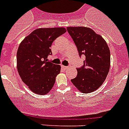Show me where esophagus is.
<instances>
[{"label": "esophagus", "mask_w": 129, "mask_h": 129, "mask_svg": "<svg viewBox=\"0 0 129 129\" xmlns=\"http://www.w3.org/2000/svg\"><path fill=\"white\" fill-rule=\"evenodd\" d=\"M61 67H62V68H63L64 70H66V69H67V68H69V67H66V66H63V65H61Z\"/></svg>", "instance_id": "esophagus-1"}]
</instances>
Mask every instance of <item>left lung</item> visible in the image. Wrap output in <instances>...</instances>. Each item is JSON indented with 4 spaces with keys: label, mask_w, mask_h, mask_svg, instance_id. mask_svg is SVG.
Returning a JSON list of instances; mask_svg holds the SVG:
<instances>
[{
    "label": "left lung",
    "mask_w": 129,
    "mask_h": 129,
    "mask_svg": "<svg viewBox=\"0 0 129 129\" xmlns=\"http://www.w3.org/2000/svg\"><path fill=\"white\" fill-rule=\"evenodd\" d=\"M77 48L79 56L84 55L83 66L77 68V75L71 81L80 92L88 94L96 90L109 74L110 53L104 39L86 27H67Z\"/></svg>",
    "instance_id": "left-lung-1"
}]
</instances>
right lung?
<instances>
[{"instance_id": "right-lung-1", "label": "right lung", "mask_w": 129, "mask_h": 129, "mask_svg": "<svg viewBox=\"0 0 129 129\" xmlns=\"http://www.w3.org/2000/svg\"><path fill=\"white\" fill-rule=\"evenodd\" d=\"M67 31L64 28H39L20 43L17 53V67L22 81L33 92L45 95L52 90L61 66L48 61L55 39Z\"/></svg>"}]
</instances>
